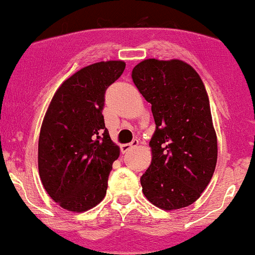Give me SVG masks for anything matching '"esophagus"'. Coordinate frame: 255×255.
I'll list each match as a JSON object with an SVG mask.
<instances>
[{"instance_id":"34e87169","label":"esophagus","mask_w":255,"mask_h":255,"mask_svg":"<svg viewBox=\"0 0 255 255\" xmlns=\"http://www.w3.org/2000/svg\"><path fill=\"white\" fill-rule=\"evenodd\" d=\"M138 145V140H132L130 143H125V145H122V152H128L131 148L136 147Z\"/></svg>"}]
</instances>
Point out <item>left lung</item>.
<instances>
[{"mask_svg": "<svg viewBox=\"0 0 255 255\" xmlns=\"http://www.w3.org/2000/svg\"><path fill=\"white\" fill-rule=\"evenodd\" d=\"M131 77L151 104L156 124L152 160L140 178L143 195L161 210L187 207L210 183L218 153L205 84L180 59H145Z\"/></svg>", "mask_w": 255, "mask_h": 255, "instance_id": "8db88e82", "label": "left lung"}]
</instances>
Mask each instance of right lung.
I'll return each mask as SVG.
<instances>
[{"label": "right lung", "instance_id": "add662e5", "mask_svg": "<svg viewBox=\"0 0 255 255\" xmlns=\"http://www.w3.org/2000/svg\"><path fill=\"white\" fill-rule=\"evenodd\" d=\"M125 69L123 60L82 68L53 95L38 140V171L49 197L69 212H85L107 195L120 155L105 128V90Z\"/></svg>", "mask_w": 255, "mask_h": 255}]
</instances>
